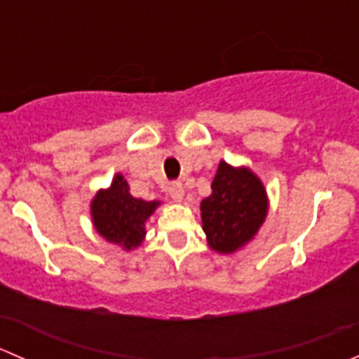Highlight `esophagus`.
Segmentation results:
<instances>
[{
    "label": "esophagus",
    "instance_id": "obj_1",
    "mask_svg": "<svg viewBox=\"0 0 359 359\" xmlns=\"http://www.w3.org/2000/svg\"><path fill=\"white\" fill-rule=\"evenodd\" d=\"M168 194L172 196V200L175 203H180L184 200V194H186V191H184V186L180 182H173L172 186L168 187Z\"/></svg>",
    "mask_w": 359,
    "mask_h": 359
}]
</instances>
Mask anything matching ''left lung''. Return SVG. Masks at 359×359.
<instances>
[{
  "mask_svg": "<svg viewBox=\"0 0 359 359\" xmlns=\"http://www.w3.org/2000/svg\"><path fill=\"white\" fill-rule=\"evenodd\" d=\"M200 212L208 247L229 255L257 236L269 212V198L252 168L220 161L212 194L201 201Z\"/></svg>",
  "mask_w": 359,
  "mask_h": 359,
  "instance_id": "1",
  "label": "left lung"
}]
</instances>
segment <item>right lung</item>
I'll return each instance as SVG.
<instances>
[{"instance_id": "1", "label": "right lung", "mask_w": 359, "mask_h": 359, "mask_svg": "<svg viewBox=\"0 0 359 359\" xmlns=\"http://www.w3.org/2000/svg\"><path fill=\"white\" fill-rule=\"evenodd\" d=\"M161 201H146L130 194L128 182L116 173L111 186L99 189L90 201V215L97 233L119 248L130 252L146 240V222Z\"/></svg>"}]
</instances>
